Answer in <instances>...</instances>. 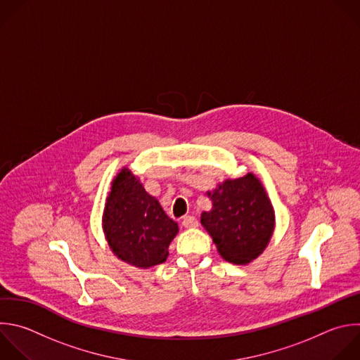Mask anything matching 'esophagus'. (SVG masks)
<instances>
[{
  "label": "esophagus",
  "mask_w": 360,
  "mask_h": 360,
  "mask_svg": "<svg viewBox=\"0 0 360 360\" xmlns=\"http://www.w3.org/2000/svg\"><path fill=\"white\" fill-rule=\"evenodd\" d=\"M182 226H184L185 229H195V227L199 226V221H198V219H195L193 216H185V217L182 219Z\"/></svg>",
  "instance_id": "1"
}]
</instances>
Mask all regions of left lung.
Segmentation results:
<instances>
[{"label": "left lung", "instance_id": "obj_1", "mask_svg": "<svg viewBox=\"0 0 360 360\" xmlns=\"http://www.w3.org/2000/svg\"><path fill=\"white\" fill-rule=\"evenodd\" d=\"M206 193L212 209L202 212L200 223L219 255L238 266L256 260L269 246L276 227L274 207L262 181L249 172L226 179Z\"/></svg>", "mask_w": 360, "mask_h": 360}]
</instances>
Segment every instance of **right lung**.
Here are the masks:
<instances>
[{
  "instance_id": "add662e5",
  "label": "right lung",
  "mask_w": 360,
  "mask_h": 360,
  "mask_svg": "<svg viewBox=\"0 0 360 360\" xmlns=\"http://www.w3.org/2000/svg\"><path fill=\"white\" fill-rule=\"evenodd\" d=\"M101 221L112 255L139 269L164 263L179 231L178 223L168 217L158 199L127 167L111 181Z\"/></svg>"
}]
</instances>
